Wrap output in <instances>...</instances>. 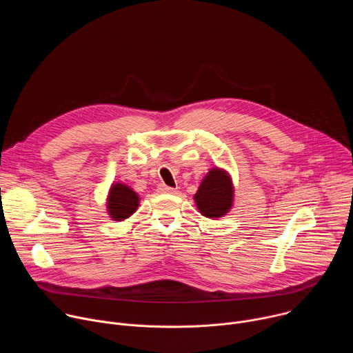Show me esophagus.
Returning a JSON list of instances; mask_svg holds the SVG:
<instances>
[{"label": "esophagus", "instance_id": "esophagus-1", "mask_svg": "<svg viewBox=\"0 0 353 353\" xmlns=\"http://www.w3.org/2000/svg\"><path fill=\"white\" fill-rule=\"evenodd\" d=\"M159 191H161V192H165V194H174V192H176V188L162 184V185H159Z\"/></svg>", "mask_w": 353, "mask_h": 353}]
</instances>
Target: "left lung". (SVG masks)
<instances>
[{
  "label": "left lung",
  "instance_id": "obj_1",
  "mask_svg": "<svg viewBox=\"0 0 353 353\" xmlns=\"http://www.w3.org/2000/svg\"><path fill=\"white\" fill-rule=\"evenodd\" d=\"M233 184L230 176L214 168L201 181L194 201L199 212L207 218H222L233 205Z\"/></svg>",
  "mask_w": 353,
  "mask_h": 353
}]
</instances>
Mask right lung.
Here are the masks:
<instances>
[{
	"label": "right lung",
	"instance_id": "obj_1",
	"mask_svg": "<svg viewBox=\"0 0 353 353\" xmlns=\"http://www.w3.org/2000/svg\"><path fill=\"white\" fill-rule=\"evenodd\" d=\"M139 205L138 194L123 183H114L108 195V211L113 221L130 218Z\"/></svg>",
	"mask_w": 353,
	"mask_h": 353
}]
</instances>
